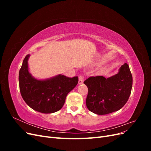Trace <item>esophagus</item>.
Masks as SVG:
<instances>
[{"label": "esophagus", "mask_w": 151, "mask_h": 151, "mask_svg": "<svg viewBox=\"0 0 151 151\" xmlns=\"http://www.w3.org/2000/svg\"><path fill=\"white\" fill-rule=\"evenodd\" d=\"M84 82V76L83 75H81L79 77V84H83Z\"/></svg>", "instance_id": "34e87169"}]
</instances>
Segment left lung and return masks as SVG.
<instances>
[{
    "mask_svg": "<svg viewBox=\"0 0 151 151\" xmlns=\"http://www.w3.org/2000/svg\"><path fill=\"white\" fill-rule=\"evenodd\" d=\"M132 82V75L127 63L121 66L118 74L107 79L101 76L89 77L84 82L88 88L87 108L100 115L119 110L129 98Z\"/></svg>",
    "mask_w": 151,
    "mask_h": 151,
    "instance_id": "left-lung-1",
    "label": "left lung"
}]
</instances>
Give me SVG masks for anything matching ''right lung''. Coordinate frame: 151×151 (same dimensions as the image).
Returning a JSON list of instances; mask_svg holds the SVG:
<instances>
[{"label": "right lung", "instance_id": "obj_1", "mask_svg": "<svg viewBox=\"0 0 151 151\" xmlns=\"http://www.w3.org/2000/svg\"><path fill=\"white\" fill-rule=\"evenodd\" d=\"M29 55L25 57L19 72L22 98L29 107L43 113H52L62 108L67 94L78 83V77L58 75L47 80H37L28 71Z\"/></svg>", "mask_w": 151, "mask_h": 151}]
</instances>
